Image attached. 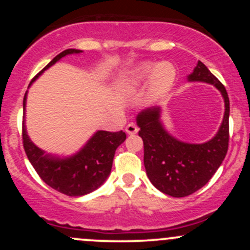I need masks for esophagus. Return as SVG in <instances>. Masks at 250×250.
<instances>
[{"label": "esophagus", "mask_w": 250, "mask_h": 250, "mask_svg": "<svg viewBox=\"0 0 250 250\" xmlns=\"http://www.w3.org/2000/svg\"><path fill=\"white\" fill-rule=\"evenodd\" d=\"M125 133L129 135H133V134H137L138 133V127L134 125V123H129V125L125 127Z\"/></svg>", "instance_id": "obj_1"}]
</instances>
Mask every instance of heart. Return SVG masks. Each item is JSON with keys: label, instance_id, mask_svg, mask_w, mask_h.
<instances>
[{"label": "heart", "instance_id": "1", "mask_svg": "<svg viewBox=\"0 0 250 250\" xmlns=\"http://www.w3.org/2000/svg\"><path fill=\"white\" fill-rule=\"evenodd\" d=\"M176 78V69L170 62H141L125 74L123 89L125 93H133L148 80V94L158 98L169 92Z\"/></svg>", "mask_w": 250, "mask_h": 250}]
</instances>
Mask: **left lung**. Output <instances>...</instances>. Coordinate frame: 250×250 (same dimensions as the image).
<instances>
[{
	"instance_id": "1",
	"label": "left lung",
	"mask_w": 250,
	"mask_h": 250,
	"mask_svg": "<svg viewBox=\"0 0 250 250\" xmlns=\"http://www.w3.org/2000/svg\"><path fill=\"white\" fill-rule=\"evenodd\" d=\"M188 81L213 84L224 98L223 122L210 140L190 144L174 138L161 121L160 106L147 107L137 116L146 174L156 188L172 197H185L203 188L220 167L229 148L230 100L225 87L202 62H197Z\"/></svg>"
}]
</instances>
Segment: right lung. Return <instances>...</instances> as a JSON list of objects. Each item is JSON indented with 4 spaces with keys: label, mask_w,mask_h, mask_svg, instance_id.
I'll return each mask as SVG.
<instances>
[{
    "label": "right lung",
    "mask_w": 250,
    "mask_h": 250,
    "mask_svg": "<svg viewBox=\"0 0 250 250\" xmlns=\"http://www.w3.org/2000/svg\"><path fill=\"white\" fill-rule=\"evenodd\" d=\"M80 53H82V50L66 49L58 54L42 71L34 77L31 83L62 58ZM26 98L27 90L22 102L24 115ZM125 140V133L122 130L116 133L97 130L76 153L67 157H59L47 153L46 151L35 145L27 135L25 120L22 122V144L32 167L48 186L71 197L90 193L105 183L111 173L116 148Z\"/></svg>",
    "instance_id": "obj_1"
}]
</instances>
